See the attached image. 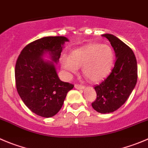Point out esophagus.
<instances>
[{
	"label": "esophagus",
	"instance_id": "34e87169",
	"mask_svg": "<svg viewBox=\"0 0 148 148\" xmlns=\"http://www.w3.org/2000/svg\"><path fill=\"white\" fill-rule=\"evenodd\" d=\"M74 88L77 90H84L85 89V86L81 85H78V84H75L74 85Z\"/></svg>",
	"mask_w": 148,
	"mask_h": 148
}]
</instances>
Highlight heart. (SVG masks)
<instances>
[{
    "instance_id": "obj_1",
    "label": "heart",
    "mask_w": 148,
    "mask_h": 148,
    "mask_svg": "<svg viewBox=\"0 0 148 148\" xmlns=\"http://www.w3.org/2000/svg\"><path fill=\"white\" fill-rule=\"evenodd\" d=\"M114 52L107 45L94 43L74 49L70 56L63 55L60 63L69 74H76L79 67L90 81L99 82L103 80L112 69Z\"/></svg>"
}]
</instances>
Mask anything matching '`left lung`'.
Returning a JSON list of instances; mask_svg holds the SVG:
<instances>
[{"label": "left lung", "instance_id": "8db88e82", "mask_svg": "<svg viewBox=\"0 0 148 148\" xmlns=\"http://www.w3.org/2000/svg\"><path fill=\"white\" fill-rule=\"evenodd\" d=\"M115 52L116 60L110 75L95 87L97 97L92 107L98 112L116 111L128 99L137 81V63L134 53L128 46L112 34H103Z\"/></svg>", "mask_w": 148, "mask_h": 148}]
</instances>
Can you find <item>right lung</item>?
I'll use <instances>...</instances> for the list:
<instances>
[{
	"mask_svg": "<svg viewBox=\"0 0 148 148\" xmlns=\"http://www.w3.org/2000/svg\"><path fill=\"white\" fill-rule=\"evenodd\" d=\"M64 36L39 38L25 47L15 66L17 92L24 103L34 113L51 118L61 109L67 93L74 85L62 82L58 76V63L65 42ZM49 54L52 62L42 58Z\"/></svg>",
	"mask_w": 148,
	"mask_h": 148,
	"instance_id": "add662e5",
	"label": "right lung"
}]
</instances>
